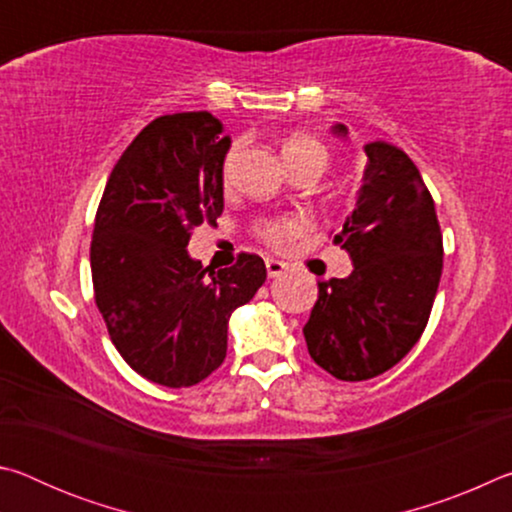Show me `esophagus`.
<instances>
[{"instance_id": "esophagus-1", "label": "esophagus", "mask_w": 512, "mask_h": 512, "mask_svg": "<svg viewBox=\"0 0 512 512\" xmlns=\"http://www.w3.org/2000/svg\"><path fill=\"white\" fill-rule=\"evenodd\" d=\"M266 271H268V277H280L284 271H287V264L280 262V259L268 257L266 259Z\"/></svg>"}]
</instances>
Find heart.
Listing matches in <instances>:
<instances>
[{
  "mask_svg": "<svg viewBox=\"0 0 512 512\" xmlns=\"http://www.w3.org/2000/svg\"><path fill=\"white\" fill-rule=\"evenodd\" d=\"M305 153H318V155H325V158H327L325 146L320 144L318 140H314V137H307V135L291 137L287 146H284V155H287V158H291V155H305ZM235 158H237V146L228 155H225V160H223V176L225 178H228V173L232 169V162H235ZM305 228H307L305 216H282V219H264V221H259L255 225L257 235L271 246L289 244V241L293 237H298Z\"/></svg>",
  "mask_w": 512,
  "mask_h": 512,
  "instance_id": "b5f03b06",
  "label": "heart"
}]
</instances>
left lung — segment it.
Returning a JSON list of instances; mask_svg holds the SVG:
<instances>
[{"label":"left lung","instance_id":"obj_1","mask_svg":"<svg viewBox=\"0 0 512 512\" xmlns=\"http://www.w3.org/2000/svg\"><path fill=\"white\" fill-rule=\"evenodd\" d=\"M332 131L345 137L348 128ZM368 155L354 210L334 235L354 271L318 282L302 327L320 368L343 381L372 379L402 361L427 327L443 273V235L418 167L388 142Z\"/></svg>","mask_w":512,"mask_h":512}]
</instances>
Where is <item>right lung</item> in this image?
<instances>
[{"instance_id":"add662e5","label":"right lung","mask_w":512,"mask_h":512,"mask_svg":"<svg viewBox=\"0 0 512 512\" xmlns=\"http://www.w3.org/2000/svg\"><path fill=\"white\" fill-rule=\"evenodd\" d=\"M210 112L153 119L121 153L94 219V300L110 341L137 375L194 386L221 366L228 320L266 280L264 259L241 253L210 271L189 257L196 225L223 212L230 137Z\"/></svg>"}]
</instances>
